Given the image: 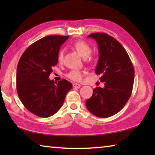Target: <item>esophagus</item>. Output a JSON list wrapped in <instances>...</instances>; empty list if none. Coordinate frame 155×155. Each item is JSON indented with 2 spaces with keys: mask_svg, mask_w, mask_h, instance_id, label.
Here are the masks:
<instances>
[{
  "mask_svg": "<svg viewBox=\"0 0 155 155\" xmlns=\"http://www.w3.org/2000/svg\"><path fill=\"white\" fill-rule=\"evenodd\" d=\"M81 87V85H80V84H78V83H73V87L78 89V88H80Z\"/></svg>",
  "mask_w": 155,
  "mask_h": 155,
  "instance_id": "obj_1",
  "label": "esophagus"
}]
</instances>
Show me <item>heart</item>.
Masks as SVG:
<instances>
[{
    "label": "heart",
    "mask_w": 155,
    "mask_h": 155,
    "mask_svg": "<svg viewBox=\"0 0 155 155\" xmlns=\"http://www.w3.org/2000/svg\"><path fill=\"white\" fill-rule=\"evenodd\" d=\"M73 48L84 59L87 58L90 55L91 52V48L89 44L85 42V41L78 40L75 41L73 44ZM64 59V51H60L58 54V61L59 62H61ZM85 74V72L83 70H71L70 72H68L66 74L67 77L70 79L74 81H81L83 79L84 74Z\"/></svg>",
    "instance_id": "b5f03b06"
}]
</instances>
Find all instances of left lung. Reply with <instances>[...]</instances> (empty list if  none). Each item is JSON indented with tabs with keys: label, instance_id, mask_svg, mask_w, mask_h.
<instances>
[{
	"label": "left lung",
	"instance_id": "obj_1",
	"mask_svg": "<svg viewBox=\"0 0 155 155\" xmlns=\"http://www.w3.org/2000/svg\"><path fill=\"white\" fill-rule=\"evenodd\" d=\"M98 44L99 59L96 74L101 76L104 87H96L86 107L97 117H111L119 112L129 99L135 78L134 68L127 52L121 44L104 33L88 36Z\"/></svg>",
	"mask_w": 155,
	"mask_h": 155
}]
</instances>
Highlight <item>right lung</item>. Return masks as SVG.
<instances>
[{
  "label": "right lung",
  "instance_id": "obj_1",
  "mask_svg": "<svg viewBox=\"0 0 155 155\" xmlns=\"http://www.w3.org/2000/svg\"><path fill=\"white\" fill-rule=\"evenodd\" d=\"M68 36L49 35L31 44L18 62L16 88L19 98L28 111L48 117L59 111L72 87L65 79L50 80L52 68L57 64L60 46Z\"/></svg>",
  "mask_w": 155,
  "mask_h": 155
}]
</instances>
